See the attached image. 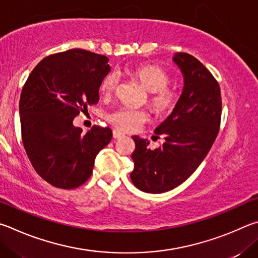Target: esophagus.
Masks as SVG:
<instances>
[{
  "label": "esophagus",
  "instance_id": "34e87169",
  "mask_svg": "<svg viewBox=\"0 0 258 258\" xmlns=\"http://www.w3.org/2000/svg\"><path fill=\"white\" fill-rule=\"evenodd\" d=\"M123 136H124V135L121 134L120 132H117V130H113V138H114V139H119V138L123 137Z\"/></svg>",
  "mask_w": 258,
  "mask_h": 258
}]
</instances>
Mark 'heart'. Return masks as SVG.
Listing matches in <instances>:
<instances>
[{
    "label": "heart",
    "instance_id": "obj_1",
    "mask_svg": "<svg viewBox=\"0 0 258 258\" xmlns=\"http://www.w3.org/2000/svg\"><path fill=\"white\" fill-rule=\"evenodd\" d=\"M134 76L141 81L147 92H150L151 107L156 113L170 111L178 101V93L168 86L169 75L157 66H141L134 70ZM119 77L115 72L105 76L101 84V92L104 95H111L117 87ZM106 120L120 132L132 133L138 129L148 120V114L144 110L133 107H119L106 114Z\"/></svg>",
    "mask_w": 258,
    "mask_h": 258
}]
</instances>
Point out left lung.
Returning <instances> with one entry per match:
<instances>
[{
	"label": "left lung",
	"mask_w": 258,
	"mask_h": 258,
	"mask_svg": "<svg viewBox=\"0 0 258 258\" xmlns=\"http://www.w3.org/2000/svg\"><path fill=\"white\" fill-rule=\"evenodd\" d=\"M172 60L182 74L183 88L172 113L155 129L164 143L152 151L147 139L133 136L136 148L130 178L144 192H166L186 181L219 134L222 101L218 81L190 54L175 53Z\"/></svg>",
	"instance_id": "obj_1"
}]
</instances>
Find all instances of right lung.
<instances>
[{
    "label": "right lung",
    "mask_w": 258,
    "mask_h": 258,
    "mask_svg": "<svg viewBox=\"0 0 258 258\" xmlns=\"http://www.w3.org/2000/svg\"><path fill=\"white\" fill-rule=\"evenodd\" d=\"M105 55L74 48L43 58L31 71L19 103L22 144L31 165L54 187L74 189L87 181L95 157L112 130L94 125L85 135L74 125L80 112L99 99L111 71Z\"/></svg>",
    "instance_id": "obj_1"
}]
</instances>
